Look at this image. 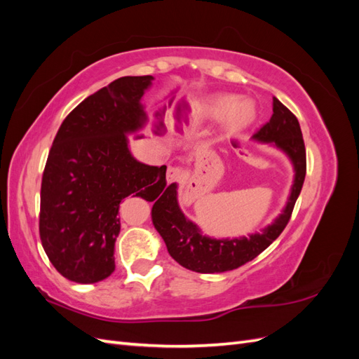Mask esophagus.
<instances>
[{"label":"esophagus","instance_id":"1","mask_svg":"<svg viewBox=\"0 0 359 359\" xmlns=\"http://www.w3.org/2000/svg\"><path fill=\"white\" fill-rule=\"evenodd\" d=\"M182 178V169L178 166H169L166 172V180L168 182H175Z\"/></svg>","mask_w":359,"mask_h":359}]
</instances>
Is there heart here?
I'll return each mask as SVG.
<instances>
[{
	"label": "heart",
	"mask_w": 359,
	"mask_h": 359,
	"mask_svg": "<svg viewBox=\"0 0 359 359\" xmlns=\"http://www.w3.org/2000/svg\"><path fill=\"white\" fill-rule=\"evenodd\" d=\"M199 112L205 118H222L229 132H243L253 123L255 106L247 100H236L232 95H219L201 104Z\"/></svg>",
	"instance_id": "obj_1"
}]
</instances>
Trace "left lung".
Wrapping results in <instances>:
<instances>
[{
    "mask_svg": "<svg viewBox=\"0 0 359 359\" xmlns=\"http://www.w3.org/2000/svg\"><path fill=\"white\" fill-rule=\"evenodd\" d=\"M260 144H269L287 156L293 166V184L283 211L260 232L240 238H211L189 220L178 205V184L172 182L151 210L153 224L165 241L169 255L194 273L212 274L240 268L268 248L283 232L306 178V147L297 116L278 99H273V116L253 135Z\"/></svg>",
    "mask_w": 359,
    "mask_h": 359,
    "instance_id": "1",
    "label": "left lung"
}]
</instances>
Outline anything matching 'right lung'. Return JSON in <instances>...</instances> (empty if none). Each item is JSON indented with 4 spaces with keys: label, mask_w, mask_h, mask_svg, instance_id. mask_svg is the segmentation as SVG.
Returning <instances> with one entry per match:
<instances>
[{
    "label": "right lung",
    "mask_w": 359,
    "mask_h": 359,
    "mask_svg": "<svg viewBox=\"0 0 359 359\" xmlns=\"http://www.w3.org/2000/svg\"><path fill=\"white\" fill-rule=\"evenodd\" d=\"M153 76H124L79 103L53 139L40 193V240L50 264L74 283H97L115 269L118 210L130 194L149 202L166 187V166L133 157L128 136L148 115Z\"/></svg>",
    "instance_id": "right-lung-1"
}]
</instances>
